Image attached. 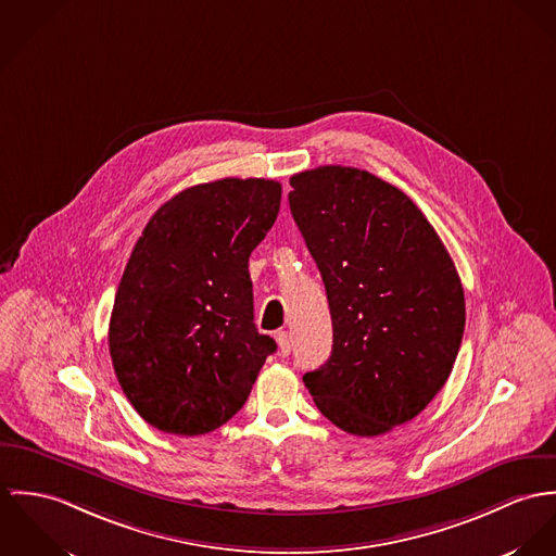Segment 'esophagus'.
Returning <instances> with one entry per match:
<instances>
[{"mask_svg":"<svg viewBox=\"0 0 556 556\" xmlns=\"http://www.w3.org/2000/svg\"><path fill=\"white\" fill-rule=\"evenodd\" d=\"M277 345H279V354L281 356H290V352H292V337L286 330L277 332Z\"/></svg>","mask_w":556,"mask_h":556,"instance_id":"34e87169","label":"esophagus"}]
</instances>
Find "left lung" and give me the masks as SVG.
I'll return each mask as SVG.
<instances>
[{
  "instance_id": "8db88e82",
  "label": "left lung",
  "mask_w": 556,
  "mask_h": 556,
  "mask_svg": "<svg viewBox=\"0 0 556 556\" xmlns=\"http://www.w3.org/2000/svg\"><path fill=\"white\" fill-rule=\"evenodd\" d=\"M290 186L332 317V354L303 381L341 431H392L431 403L454 367L465 330L456 266L422 211L367 170L319 166Z\"/></svg>"
}]
</instances>
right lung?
Returning <instances> with one entry per match:
<instances>
[{
  "instance_id": "obj_1",
  "label": "right lung",
  "mask_w": 556,
  "mask_h": 556,
  "mask_svg": "<svg viewBox=\"0 0 556 556\" xmlns=\"http://www.w3.org/2000/svg\"><path fill=\"white\" fill-rule=\"evenodd\" d=\"M279 204L270 179L187 187L134 245L109 350L125 396L157 431L191 437L226 425L277 350L253 324L249 255Z\"/></svg>"
}]
</instances>
